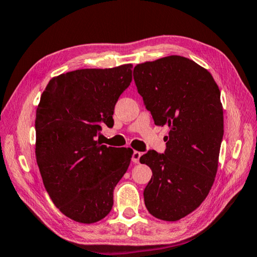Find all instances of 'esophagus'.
Listing matches in <instances>:
<instances>
[{
	"instance_id": "esophagus-1",
	"label": "esophagus",
	"mask_w": 257,
	"mask_h": 257,
	"mask_svg": "<svg viewBox=\"0 0 257 257\" xmlns=\"http://www.w3.org/2000/svg\"><path fill=\"white\" fill-rule=\"evenodd\" d=\"M141 156H142V153L141 152H138V151H135L134 153H133V158H132V160H133V162L134 163H139V159H141Z\"/></svg>"
}]
</instances>
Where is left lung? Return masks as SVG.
Listing matches in <instances>:
<instances>
[{"instance_id":"1","label":"left lung","mask_w":257,"mask_h":257,"mask_svg":"<svg viewBox=\"0 0 257 257\" xmlns=\"http://www.w3.org/2000/svg\"><path fill=\"white\" fill-rule=\"evenodd\" d=\"M134 79L155 124L169 127L164 154L149 151L141 163L153 176L146 208L164 221L196 210L215 179L223 137L220 89L206 69L180 55L137 64Z\"/></svg>"}]
</instances>
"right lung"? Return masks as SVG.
Returning a JSON list of instances; mask_svg holds the SVG:
<instances>
[{"label":"right lung","instance_id":"obj_1","mask_svg":"<svg viewBox=\"0 0 257 257\" xmlns=\"http://www.w3.org/2000/svg\"><path fill=\"white\" fill-rule=\"evenodd\" d=\"M133 64L80 69L52 78L36 110V161L45 189L64 215L94 223L110 213L113 190L127 171L132 149L95 141L132 82Z\"/></svg>","mask_w":257,"mask_h":257}]
</instances>
